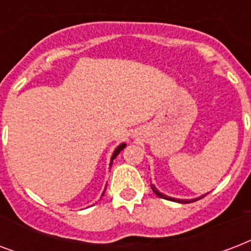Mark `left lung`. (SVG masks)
<instances>
[{
	"label": "left lung",
	"mask_w": 251,
	"mask_h": 251,
	"mask_svg": "<svg viewBox=\"0 0 251 251\" xmlns=\"http://www.w3.org/2000/svg\"><path fill=\"white\" fill-rule=\"evenodd\" d=\"M151 189H152V192H154V194L156 195V196H159V198H162V199H166V200H171V201H176V202H191V201H194V200H199V199H201V198H204V196H205V195H204V196H201V198H199V199H194V200H180V199H175V198H168V196H166V195H163V194H160L159 191H158V189H156V187L155 185H151Z\"/></svg>",
	"instance_id": "1"
}]
</instances>
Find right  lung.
<instances>
[{"instance_id": "add662e5", "label": "right lung", "mask_w": 251, "mask_h": 251, "mask_svg": "<svg viewBox=\"0 0 251 251\" xmlns=\"http://www.w3.org/2000/svg\"><path fill=\"white\" fill-rule=\"evenodd\" d=\"M125 147H126V143H121V145H120V146H118L117 149L114 150V152H113V155H112V159H110V166H112V163H113V159H114V158H116V156H117L118 154H120V152H121V151L125 149ZM105 189H106V187H105ZM102 196H104V192H102Z\"/></svg>"}]
</instances>
